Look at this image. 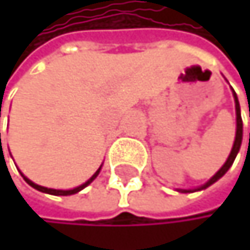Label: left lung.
<instances>
[{
  "instance_id": "8db88e82",
  "label": "left lung",
  "mask_w": 250,
  "mask_h": 250,
  "mask_svg": "<svg viewBox=\"0 0 250 250\" xmlns=\"http://www.w3.org/2000/svg\"><path fill=\"white\" fill-rule=\"evenodd\" d=\"M234 99H235V114H237V132H235V141H234V146H232V150H231V153H229V156H228V159H227V162H225V165L220 168L207 183L204 185V186H201L199 189H196V190H201V189H206V188H208V186H211L213 183H216V181L222 177L228 169H229V167L232 165V162H234V159H235V156H237V153H238V150H240V146H242V136H243V123H242V115H240V104H238V99H237V94L234 93ZM183 192H190V190H183Z\"/></svg>"
}]
</instances>
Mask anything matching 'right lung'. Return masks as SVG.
<instances>
[{
  "instance_id": "right-lung-1",
  "label": "right lung",
  "mask_w": 250,
  "mask_h": 250,
  "mask_svg": "<svg viewBox=\"0 0 250 250\" xmlns=\"http://www.w3.org/2000/svg\"><path fill=\"white\" fill-rule=\"evenodd\" d=\"M1 136V135H0ZM100 172V168L96 171V174L88 180V181H85V183L83 185H81L79 188H75V189H72V190H57V189H47V188H43V186H39V185H36V183H33V181L31 180H28L26 177H23V180L26 181V183L28 185H30L31 188H34V189H37V190H40V192H44V193H51V195H62V196H65V195H73V193H78L79 190H82L83 188H87L90 183H91V181L97 177V174Z\"/></svg>"
}]
</instances>
